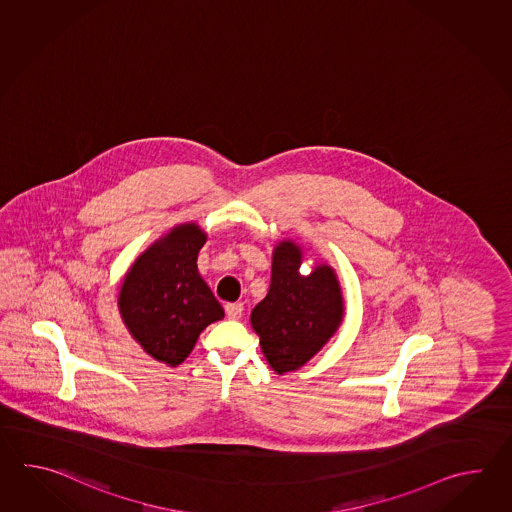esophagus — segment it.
<instances>
[{
	"label": "esophagus",
	"instance_id": "obj_1",
	"mask_svg": "<svg viewBox=\"0 0 512 512\" xmlns=\"http://www.w3.org/2000/svg\"><path fill=\"white\" fill-rule=\"evenodd\" d=\"M225 313L230 320H240L243 316V304H227L225 305Z\"/></svg>",
	"mask_w": 512,
	"mask_h": 512
}]
</instances>
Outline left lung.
Instances as JSON below:
<instances>
[{
	"mask_svg": "<svg viewBox=\"0 0 512 512\" xmlns=\"http://www.w3.org/2000/svg\"><path fill=\"white\" fill-rule=\"evenodd\" d=\"M304 251L283 240L272 251L271 287L252 309V329L267 362L278 375L302 368L335 335L344 318V300L333 267L316 265L300 274Z\"/></svg>",
	"mask_w": 512,
	"mask_h": 512,
	"instance_id": "left-lung-1",
	"label": "left lung"
}]
</instances>
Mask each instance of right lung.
I'll list each match as a JSON object with an SVG mask.
<instances>
[{
  "label": "right lung",
  "instance_id": "right-lung-1",
  "mask_svg": "<svg viewBox=\"0 0 512 512\" xmlns=\"http://www.w3.org/2000/svg\"><path fill=\"white\" fill-rule=\"evenodd\" d=\"M207 234L183 223L133 261L119 291V311L131 337L153 359L179 366L205 327L225 311L197 272Z\"/></svg>",
  "mask_w": 512,
  "mask_h": 512
}]
</instances>
